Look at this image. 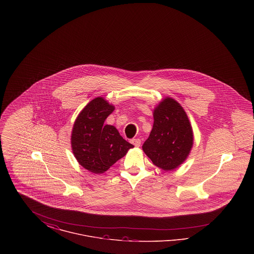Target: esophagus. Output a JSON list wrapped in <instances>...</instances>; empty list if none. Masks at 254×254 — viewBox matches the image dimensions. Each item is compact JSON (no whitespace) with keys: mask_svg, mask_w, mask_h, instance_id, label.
<instances>
[{"mask_svg":"<svg viewBox=\"0 0 254 254\" xmlns=\"http://www.w3.org/2000/svg\"><path fill=\"white\" fill-rule=\"evenodd\" d=\"M131 144H132L133 145H135L136 147H139L140 146V145H141V140L140 139H132L131 140Z\"/></svg>","mask_w":254,"mask_h":254,"instance_id":"esophagus-1","label":"esophagus"}]
</instances>
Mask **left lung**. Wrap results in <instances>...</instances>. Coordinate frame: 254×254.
Wrapping results in <instances>:
<instances>
[{
  "mask_svg": "<svg viewBox=\"0 0 254 254\" xmlns=\"http://www.w3.org/2000/svg\"><path fill=\"white\" fill-rule=\"evenodd\" d=\"M153 127L143 150L152 163L164 170L178 168L193 145L192 127L181 105L165 98L153 111Z\"/></svg>",
  "mask_w": 254,
  "mask_h": 254,
  "instance_id": "left-lung-1",
  "label": "left lung"
}]
</instances>
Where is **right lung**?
<instances>
[{
    "instance_id": "add662e5",
    "label": "right lung",
    "mask_w": 254,
    "mask_h": 254,
    "mask_svg": "<svg viewBox=\"0 0 254 254\" xmlns=\"http://www.w3.org/2000/svg\"><path fill=\"white\" fill-rule=\"evenodd\" d=\"M113 110L104 98L97 97L79 113L73 126V154L82 167L96 174L107 171L134 147L115 127L105 125Z\"/></svg>"
}]
</instances>
